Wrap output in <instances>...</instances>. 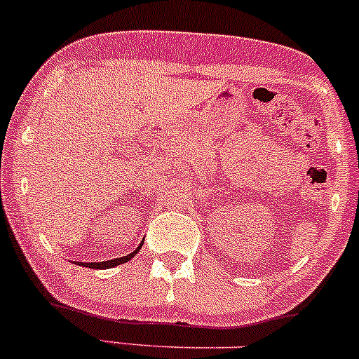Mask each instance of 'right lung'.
<instances>
[{"instance_id": "obj_1", "label": "right lung", "mask_w": 359, "mask_h": 359, "mask_svg": "<svg viewBox=\"0 0 359 359\" xmlns=\"http://www.w3.org/2000/svg\"><path fill=\"white\" fill-rule=\"evenodd\" d=\"M143 246V241L140 243V245L137 246V250L131 251V253H128L126 257H119V258H114V259H106V262H90V263H84V262H76L77 265L81 266H88V269H97V270H106V269H113V266H118L121 265V263H126L130 262L131 258L135 257V255L138 253L140 248Z\"/></svg>"}]
</instances>
